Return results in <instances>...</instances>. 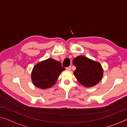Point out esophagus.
Here are the masks:
<instances>
[{
	"label": "esophagus",
	"mask_w": 127,
	"mask_h": 127,
	"mask_svg": "<svg viewBox=\"0 0 127 127\" xmlns=\"http://www.w3.org/2000/svg\"><path fill=\"white\" fill-rule=\"evenodd\" d=\"M66 69L68 70V71H70L71 69V66H69V67H68L66 68Z\"/></svg>",
	"instance_id": "1"
}]
</instances>
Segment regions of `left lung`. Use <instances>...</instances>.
Wrapping results in <instances>:
<instances>
[{
  "label": "left lung",
  "mask_w": 127,
  "mask_h": 127,
  "mask_svg": "<svg viewBox=\"0 0 127 127\" xmlns=\"http://www.w3.org/2000/svg\"><path fill=\"white\" fill-rule=\"evenodd\" d=\"M73 64L76 67L73 74L84 87H93L101 80L103 69L98 62L83 56H78L73 59Z\"/></svg>",
  "instance_id": "8db88e82"
}]
</instances>
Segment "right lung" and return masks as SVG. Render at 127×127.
Masks as SVG:
<instances>
[{
	"label": "right lung",
	"mask_w": 127,
	"mask_h": 127,
	"mask_svg": "<svg viewBox=\"0 0 127 127\" xmlns=\"http://www.w3.org/2000/svg\"><path fill=\"white\" fill-rule=\"evenodd\" d=\"M60 62L49 58L39 62L33 67L31 79L33 85L40 89L52 87L62 72L65 70Z\"/></svg>",
	"instance_id": "1"
}]
</instances>
